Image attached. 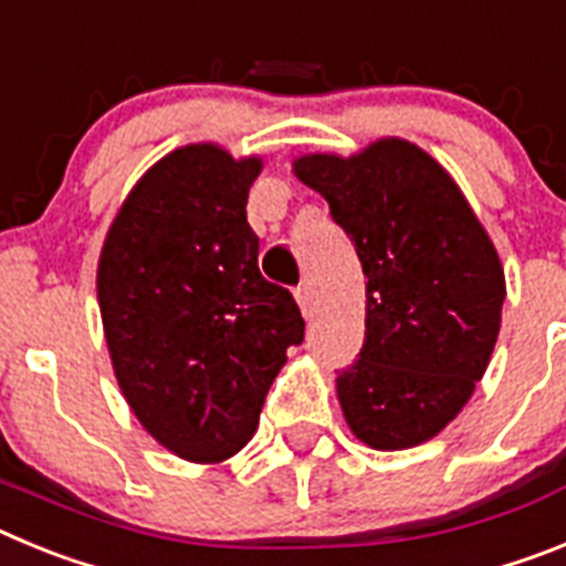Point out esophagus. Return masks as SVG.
Instances as JSON below:
<instances>
[{"mask_svg": "<svg viewBox=\"0 0 566 566\" xmlns=\"http://www.w3.org/2000/svg\"><path fill=\"white\" fill-rule=\"evenodd\" d=\"M294 297H297V306L300 312H303V317H314V312H317V300H314V292L308 283H303V286H297V292H294Z\"/></svg>", "mask_w": 566, "mask_h": 566, "instance_id": "1", "label": "esophagus"}]
</instances>
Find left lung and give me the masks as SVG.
Wrapping results in <instances>:
<instances>
[{
	"label": "left lung",
	"instance_id": "obj_1",
	"mask_svg": "<svg viewBox=\"0 0 566 566\" xmlns=\"http://www.w3.org/2000/svg\"><path fill=\"white\" fill-rule=\"evenodd\" d=\"M294 175L328 201L363 263L365 343L337 377L354 437L402 451L457 419L502 326L504 269L462 189L402 138L300 155Z\"/></svg>",
	"mask_w": 566,
	"mask_h": 566
}]
</instances>
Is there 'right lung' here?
<instances>
[{
  "label": "right lung",
  "instance_id": "right-lung-1",
  "mask_svg": "<svg viewBox=\"0 0 566 566\" xmlns=\"http://www.w3.org/2000/svg\"><path fill=\"white\" fill-rule=\"evenodd\" d=\"M258 155L218 144L164 155L122 203L98 258V308L124 399L175 457L214 464L258 431L286 352L292 292L258 269L247 221Z\"/></svg>",
  "mask_w": 566,
  "mask_h": 566
}]
</instances>
